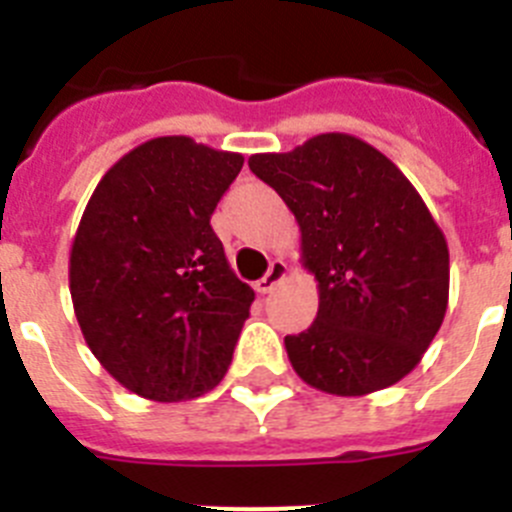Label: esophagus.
<instances>
[{
	"label": "esophagus",
	"mask_w": 512,
	"mask_h": 512,
	"mask_svg": "<svg viewBox=\"0 0 512 512\" xmlns=\"http://www.w3.org/2000/svg\"><path fill=\"white\" fill-rule=\"evenodd\" d=\"M287 274H289V266L284 264V261H271V266H269V271H266L264 277L259 279V282L253 284V287H256V292H259V295H269L271 289L277 287V284H282L284 279H287Z\"/></svg>",
	"instance_id": "obj_1"
}]
</instances>
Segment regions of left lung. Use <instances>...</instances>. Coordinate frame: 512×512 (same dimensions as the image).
Masks as SVG:
<instances>
[{
  "mask_svg": "<svg viewBox=\"0 0 512 512\" xmlns=\"http://www.w3.org/2000/svg\"><path fill=\"white\" fill-rule=\"evenodd\" d=\"M248 166L277 189L318 279V318L284 338L302 382L359 397L408 377L449 305V246L390 158L346 133H323Z\"/></svg>",
  "mask_w": 512,
  "mask_h": 512,
  "instance_id": "8db88e82",
  "label": "left lung"
}]
</instances>
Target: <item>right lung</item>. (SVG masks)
Returning <instances> with one entry per match:
<instances>
[{
  "instance_id": "right-lung-1",
  "label": "right lung",
  "mask_w": 512,
  "mask_h": 512,
  "mask_svg": "<svg viewBox=\"0 0 512 512\" xmlns=\"http://www.w3.org/2000/svg\"><path fill=\"white\" fill-rule=\"evenodd\" d=\"M243 166L187 135L140 143L94 189L71 243L84 341L135 395L182 402L228 372L253 302L210 225Z\"/></svg>"
}]
</instances>
